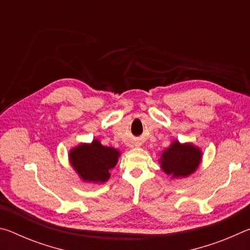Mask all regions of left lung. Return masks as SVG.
Wrapping results in <instances>:
<instances>
[{
	"label": "left lung",
	"mask_w": 250,
	"mask_h": 250,
	"mask_svg": "<svg viewBox=\"0 0 250 250\" xmlns=\"http://www.w3.org/2000/svg\"><path fill=\"white\" fill-rule=\"evenodd\" d=\"M202 156L201 149L193 143L175 140L162 152L159 163L166 174L171 175L172 179H180L188 177L197 170Z\"/></svg>",
	"instance_id": "8db88e82"
}]
</instances>
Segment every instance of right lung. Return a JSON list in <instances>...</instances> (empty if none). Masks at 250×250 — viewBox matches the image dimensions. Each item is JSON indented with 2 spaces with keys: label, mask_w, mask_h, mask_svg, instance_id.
Returning <instances> with one entry per match:
<instances>
[{
  "label": "right lung",
  "mask_w": 250,
  "mask_h": 250,
  "mask_svg": "<svg viewBox=\"0 0 250 250\" xmlns=\"http://www.w3.org/2000/svg\"><path fill=\"white\" fill-rule=\"evenodd\" d=\"M120 151L104 146L94 139L91 143H79L70 149V166L83 182L103 184L110 177L109 171L116 167Z\"/></svg>",
  "instance_id": "right-lung-1"
}]
</instances>
